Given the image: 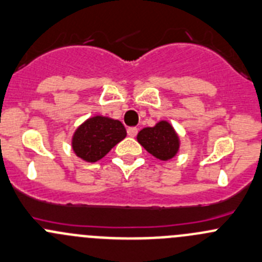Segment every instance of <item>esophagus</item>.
<instances>
[{
  "label": "esophagus",
  "mask_w": 262,
  "mask_h": 262,
  "mask_svg": "<svg viewBox=\"0 0 262 262\" xmlns=\"http://www.w3.org/2000/svg\"><path fill=\"white\" fill-rule=\"evenodd\" d=\"M126 133H128L129 137H136L137 133H138V129H137L136 126H130V128H128Z\"/></svg>",
  "instance_id": "34e87169"
}]
</instances>
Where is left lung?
<instances>
[{
    "label": "left lung",
    "mask_w": 262,
    "mask_h": 262,
    "mask_svg": "<svg viewBox=\"0 0 262 262\" xmlns=\"http://www.w3.org/2000/svg\"><path fill=\"white\" fill-rule=\"evenodd\" d=\"M139 143L160 160L171 159L179 149V138L167 121H160L154 128H144L137 136Z\"/></svg>",
    "instance_id": "1"
}]
</instances>
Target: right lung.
<instances>
[{"instance_id":"add662e5","label":"right lung","mask_w":262,"mask_h":262,"mask_svg":"<svg viewBox=\"0 0 262 262\" xmlns=\"http://www.w3.org/2000/svg\"><path fill=\"white\" fill-rule=\"evenodd\" d=\"M125 136V128L119 120L95 116L77 129L73 137V149L80 159L96 162Z\"/></svg>"}]
</instances>
